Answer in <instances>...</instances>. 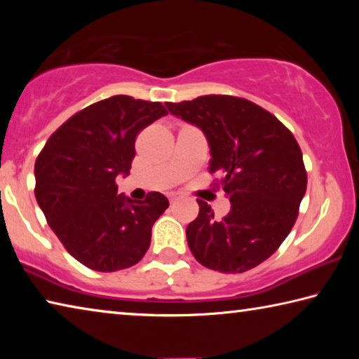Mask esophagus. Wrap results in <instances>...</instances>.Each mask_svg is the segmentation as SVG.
<instances>
[{
	"mask_svg": "<svg viewBox=\"0 0 359 359\" xmlns=\"http://www.w3.org/2000/svg\"><path fill=\"white\" fill-rule=\"evenodd\" d=\"M179 198H180L179 194H171V196H169V201H171V203H175V201H177Z\"/></svg>",
	"mask_w": 359,
	"mask_h": 359,
	"instance_id": "34e87169",
	"label": "esophagus"
}]
</instances>
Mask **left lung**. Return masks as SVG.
Instances as JSON below:
<instances>
[{
  "label": "left lung",
  "mask_w": 359,
  "mask_h": 359,
  "mask_svg": "<svg viewBox=\"0 0 359 359\" xmlns=\"http://www.w3.org/2000/svg\"><path fill=\"white\" fill-rule=\"evenodd\" d=\"M169 112L199 126L208 137L214 187L229 196L222 220L198 199L199 214L187 226L188 247L199 263L223 274H241L280 247L299 214L307 172L299 144L276 115L229 95L166 102Z\"/></svg>",
  "instance_id": "left-lung-1"
}]
</instances>
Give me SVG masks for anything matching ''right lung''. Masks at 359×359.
<instances>
[{"label": "right lung", "instance_id": "right-lung-1", "mask_svg": "<svg viewBox=\"0 0 359 359\" xmlns=\"http://www.w3.org/2000/svg\"><path fill=\"white\" fill-rule=\"evenodd\" d=\"M166 114L161 102L111 96L66 120L36 158V201L68 253L90 269H126L149 250L168 198L150 191L131 201L117 194L115 179L130 174L139 133Z\"/></svg>", "mask_w": 359, "mask_h": 359}]
</instances>
